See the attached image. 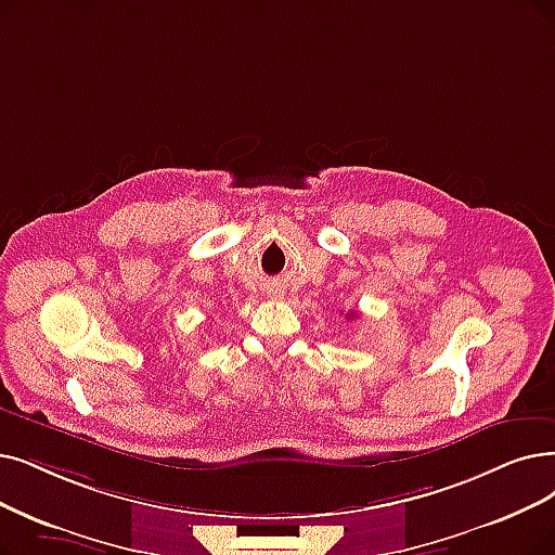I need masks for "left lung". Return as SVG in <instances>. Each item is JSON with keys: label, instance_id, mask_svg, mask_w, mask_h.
Returning <instances> with one entry per match:
<instances>
[{"label": "left lung", "instance_id": "left-lung-1", "mask_svg": "<svg viewBox=\"0 0 555 555\" xmlns=\"http://www.w3.org/2000/svg\"><path fill=\"white\" fill-rule=\"evenodd\" d=\"M352 314H354V312H350V314H348V319H350V317H352Z\"/></svg>", "mask_w": 555, "mask_h": 555}]
</instances>
